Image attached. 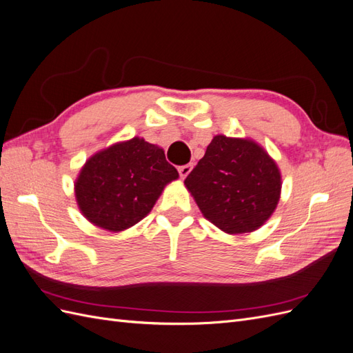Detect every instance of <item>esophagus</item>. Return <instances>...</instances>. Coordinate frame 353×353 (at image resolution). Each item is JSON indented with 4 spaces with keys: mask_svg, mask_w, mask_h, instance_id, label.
Wrapping results in <instances>:
<instances>
[{
    "mask_svg": "<svg viewBox=\"0 0 353 353\" xmlns=\"http://www.w3.org/2000/svg\"><path fill=\"white\" fill-rule=\"evenodd\" d=\"M191 169H193V163H187V165H184V166H179V168H178L179 176L184 179V178L191 172Z\"/></svg>",
    "mask_w": 353,
    "mask_h": 353,
    "instance_id": "obj_1",
    "label": "esophagus"
}]
</instances>
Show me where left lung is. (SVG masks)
Returning <instances> with one entry per match:
<instances>
[{
    "label": "left lung",
    "instance_id": "1",
    "mask_svg": "<svg viewBox=\"0 0 353 353\" xmlns=\"http://www.w3.org/2000/svg\"><path fill=\"white\" fill-rule=\"evenodd\" d=\"M184 184L203 216L228 234L262 227L281 194L274 159L258 143L225 135L213 137Z\"/></svg>",
    "mask_w": 353,
    "mask_h": 353
}]
</instances>
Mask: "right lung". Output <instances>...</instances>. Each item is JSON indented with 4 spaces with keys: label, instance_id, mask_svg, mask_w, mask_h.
Returning a JSON list of instances; mask_svg holds the SVG:
<instances>
[{
    "label": "right lung",
    "instance_id": "obj_1",
    "mask_svg": "<svg viewBox=\"0 0 353 353\" xmlns=\"http://www.w3.org/2000/svg\"><path fill=\"white\" fill-rule=\"evenodd\" d=\"M178 176L163 148L134 137L91 156L74 183V196L91 223L119 232L145 218Z\"/></svg>",
    "mask_w": 353,
    "mask_h": 353
}]
</instances>
